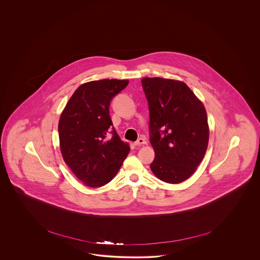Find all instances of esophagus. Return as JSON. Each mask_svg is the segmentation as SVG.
I'll use <instances>...</instances> for the list:
<instances>
[{"mask_svg":"<svg viewBox=\"0 0 260 260\" xmlns=\"http://www.w3.org/2000/svg\"><path fill=\"white\" fill-rule=\"evenodd\" d=\"M136 146H142V145H146L147 144V142L145 139H143V138H139L137 141L134 143Z\"/></svg>","mask_w":260,"mask_h":260,"instance_id":"obj_1","label":"esophagus"}]
</instances>
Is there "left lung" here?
<instances>
[{
  "label": "left lung",
  "mask_w": 260,
  "mask_h": 260,
  "mask_svg": "<svg viewBox=\"0 0 260 260\" xmlns=\"http://www.w3.org/2000/svg\"><path fill=\"white\" fill-rule=\"evenodd\" d=\"M149 102L150 164L162 181L178 184L197 171L208 148L210 128L204 105L184 82L160 77L142 79Z\"/></svg>",
  "instance_id": "left-lung-1"
}]
</instances>
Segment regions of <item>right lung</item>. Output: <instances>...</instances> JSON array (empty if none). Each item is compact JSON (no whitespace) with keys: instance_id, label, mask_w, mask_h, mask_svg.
Here are the masks:
<instances>
[{"instance_id":"right-lung-1","label":"right lung","mask_w":260,"mask_h":260,"mask_svg":"<svg viewBox=\"0 0 260 260\" xmlns=\"http://www.w3.org/2000/svg\"><path fill=\"white\" fill-rule=\"evenodd\" d=\"M127 84L128 80L117 79L85 83L61 113L58 133L63 161L87 187L98 188L111 181L131 150L114 129L109 136L110 101Z\"/></svg>"}]
</instances>
